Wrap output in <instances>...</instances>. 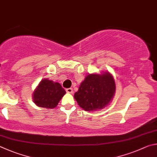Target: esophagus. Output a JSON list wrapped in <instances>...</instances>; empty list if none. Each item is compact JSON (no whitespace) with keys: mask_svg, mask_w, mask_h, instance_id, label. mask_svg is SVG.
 Masks as SVG:
<instances>
[{"mask_svg":"<svg viewBox=\"0 0 157 157\" xmlns=\"http://www.w3.org/2000/svg\"><path fill=\"white\" fill-rule=\"evenodd\" d=\"M66 92H67V93H72L73 90H72V88H67L66 89Z\"/></svg>","mask_w":157,"mask_h":157,"instance_id":"obj_1","label":"esophagus"}]
</instances>
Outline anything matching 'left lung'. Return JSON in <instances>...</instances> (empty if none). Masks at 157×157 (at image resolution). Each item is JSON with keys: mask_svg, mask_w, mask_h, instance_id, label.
Listing matches in <instances>:
<instances>
[{"mask_svg": "<svg viewBox=\"0 0 157 157\" xmlns=\"http://www.w3.org/2000/svg\"><path fill=\"white\" fill-rule=\"evenodd\" d=\"M115 90L114 79L108 71L101 74H89L74 94V98L84 110L96 111L108 105Z\"/></svg>", "mask_w": 157, "mask_h": 157, "instance_id": "left-lung-1", "label": "left lung"}]
</instances>
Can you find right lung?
Listing matches in <instances>:
<instances>
[{
  "label": "right lung",
  "instance_id": "obj_1",
  "mask_svg": "<svg viewBox=\"0 0 157 157\" xmlns=\"http://www.w3.org/2000/svg\"><path fill=\"white\" fill-rule=\"evenodd\" d=\"M65 93L60 83L45 78L33 93V101L38 107L52 109L57 106Z\"/></svg>",
  "mask_w": 157,
  "mask_h": 157
}]
</instances>
